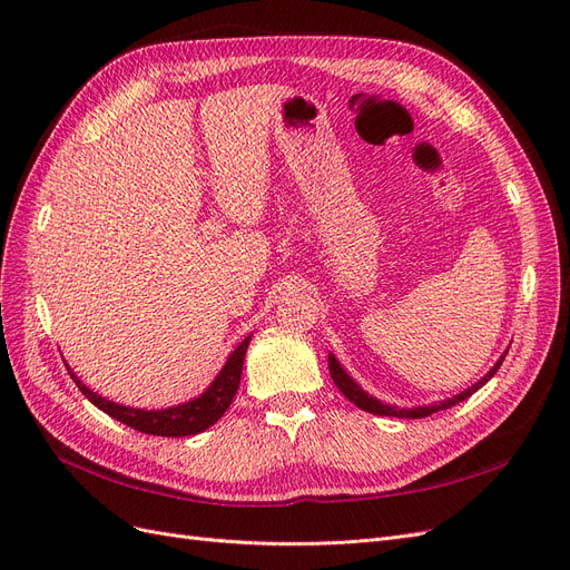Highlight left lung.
I'll return each instance as SVG.
<instances>
[{
	"mask_svg": "<svg viewBox=\"0 0 570 570\" xmlns=\"http://www.w3.org/2000/svg\"><path fill=\"white\" fill-rule=\"evenodd\" d=\"M504 356H507V352L499 356V361L497 364L480 377L478 383H473L469 390H463V392H459V394H454V396H450V400H442V402H433V404H425V406H413V409H400V406H392V404H383L381 400H377V396H373V394H368L364 387H361L354 377L344 371L342 366H340V361L335 358V354H327V368H331V377H333V383L337 385V390L347 396V400L352 402V404H356L358 409H364V411H368V413H375V416H394V419H425V416H430V413H435V411H442V409H450V406H454V404H459V402H463V400H469V396L473 394V392H478L482 385H485L490 377L497 373V368L502 366V361H504Z\"/></svg>",
	"mask_w": 570,
	"mask_h": 570,
	"instance_id": "left-lung-1",
	"label": "left lung"
}]
</instances>
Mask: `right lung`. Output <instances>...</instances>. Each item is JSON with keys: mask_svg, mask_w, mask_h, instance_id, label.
<instances>
[{"mask_svg": "<svg viewBox=\"0 0 570 570\" xmlns=\"http://www.w3.org/2000/svg\"><path fill=\"white\" fill-rule=\"evenodd\" d=\"M252 335H247L243 342L237 344L233 350V354L228 356L226 364L218 371V375L214 377V383L206 387L195 400H189L185 404L178 406H168V409H132V406H124L109 402L107 396H101L97 392H92L88 385H85L80 377L68 368L71 373L73 383L78 385V390L88 396V400L99 409L109 413L111 419L130 425L132 430H140V433L147 435H161V438H185V435H197L204 433L206 428H212L223 413L228 411L233 396L239 387V375H243V364H245V354L249 347Z\"/></svg>", "mask_w": 570, "mask_h": 570, "instance_id": "right-lung-1", "label": "right lung"}]
</instances>
